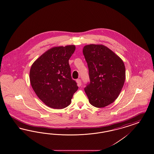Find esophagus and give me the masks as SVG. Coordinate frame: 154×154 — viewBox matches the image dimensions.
Returning a JSON list of instances; mask_svg holds the SVG:
<instances>
[{"mask_svg": "<svg viewBox=\"0 0 154 154\" xmlns=\"http://www.w3.org/2000/svg\"><path fill=\"white\" fill-rule=\"evenodd\" d=\"M76 82H77V84L78 86H81V80L80 79H77L76 80Z\"/></svg>", "mask_w": 154, "mask_h": 154, "instance_id": "esophagus-1", "label": "esophagus"}]
</instances>
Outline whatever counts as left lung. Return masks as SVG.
Returning a JSON list of instances; mask_svg holds the SVG:
<instances>
[{
	"label": "left lung",
	"instance_id": "left-lung-1",
	"mask_svg": "<svg viewBox=\"0 0 154 154\" xmlns=\"http://www.w3.org/2000/svg\"><path fill=\"white\" fill-rule=\"evenodd\" d=\"M83 54L89 68L90 82L84 90L89 102L95 107L107 106L116 99L124 86V62L102 45H86Z\"/></svg>",
	"mask_w": 154,
	"mask_h": 154
}]
</instances>
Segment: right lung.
I'll return each instance as SVG.
<instances>
[{"label": "right lung", "mask_w": 154, "mask_h": 154, "mask_svg": "<svg viewBox=\"0 0 154 154\" xmlns=\"http://www.w3.org/2000/svg\"><path fill=\"white\" fill-rule=\"evenodd\" d=\"M75 45L55 47L34 62L30 81L34 92L49 107L62 109L68 106L79 87L72 79L69 60Z\"/></svg>", "instance_id": "add662e5"}]
</instances>
